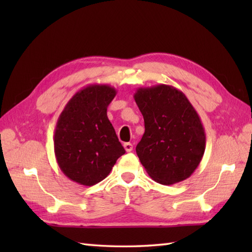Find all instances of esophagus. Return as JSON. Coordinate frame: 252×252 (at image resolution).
<instances>
[{"label":"esophagus","mask_w":252,"mask_h":252,"mask_svg":"<svg viewBox=\"0 0 252 252\" xmlns=\"http://www.w3.org/2000/svg\"><path fill=\"white\" fill-rule=\"evenodd\" d=\"M123 147H125L126 152H127V153H130V152L133 151V145L131 143H125V144H123Z\"/></svg>","instance_id":"esophagus-1"}]
</instances>
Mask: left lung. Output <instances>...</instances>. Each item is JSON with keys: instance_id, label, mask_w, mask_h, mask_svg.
<instances>
[{"instance_id": "8db88e82", "label": "left lung", "mask_w": 252, "mask_h": 252, "mask_svg": "<svg viewBox=\"0 0 252 252\" xmlns=\"http://www.w3.org/2000/svg\"><path fill=\"white\" fill-rule=\"evenodd\" d=\"M134 99L145 123L136 154L148 175L162 185L189 179L206 148L205 129L190 101L167 84L138 88Z\"/></svg>"}]
</instances>
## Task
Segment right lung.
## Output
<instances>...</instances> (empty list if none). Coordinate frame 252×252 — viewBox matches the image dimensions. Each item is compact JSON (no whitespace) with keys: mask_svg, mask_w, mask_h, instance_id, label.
Masks as SVG:
<instances>
[{"mask_svg":"<svg viewBox=\"0 0 252 252\" xmlns=\"http://www.w3.org/2000/svg\"><path fill=\"white\" fill-rule=\"evenodd\" d=\"M117 94L107 84H90L68 101L54 133L57 163L68 179L92 186L103 181L126 153L107 117Z\"/></svg>","mask_w":252,"mask_h":252,"instance_id":"right-lung-1","label":"right lung"}]
</instances>
